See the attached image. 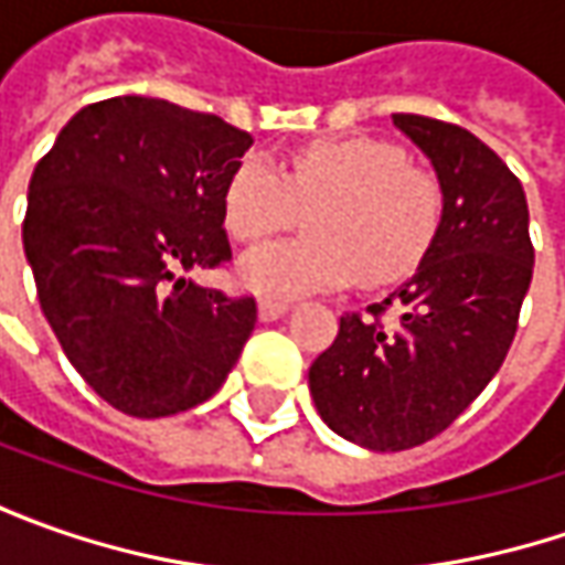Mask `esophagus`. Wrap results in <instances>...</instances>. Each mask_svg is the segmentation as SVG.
<instances>
[{"mask_svg":"<svg viewBox=\"0 0 565 565\" xmlns=\"http://www.w3.org/2000/svg\"><path fill=\"white\" fill-rule=\"evenodd\" d=\"M289 311V305L286 301H276V298H260L257 301V315H260V320H279V317Z\"/></svg>","mask_w":565,"mask_h":565,"instance_id":"esophagus-1","label":"esophagus"}]
</instances>
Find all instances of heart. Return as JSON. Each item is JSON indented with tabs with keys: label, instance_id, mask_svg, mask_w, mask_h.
<instances>
[{
	"label": "heart",
	"instance_id": "b5f03b06",
	"mask_svg": "<svg viewBox=\"0 0 565 565\" xmlns=\"http://www.w3.org/2000/svg\"><path fill=\"white\" fill-rule=\"evenodd\" d=\"M311 235L270 242L242 254L235 276L267 298L337 289L359 276L364 286H393L430 250L440 216V182L405 160L402 147L367 135L298 147L286 175L248 153L232 169L223 216L232 238L257 242L298 226Z\"/></svg>",
	"mask_w": 565,
	"mask_h": 565
}]
</instances>
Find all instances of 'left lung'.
I'll return each instance as SVG.
<instances>
[{
    "label": "left lung",
    "instance_id": "left-lung-1",
    "mask_svg": "<svg viewBox=\"0 0 565 565\" xmlns=\"http://www.w3.org/2000/svg\"><path fill=\"white\" fill-rule=\"evenodd\" d=\"M393 125L437 172L440 232L415 276L371 305L374 317L339 320L308 371L323 424L374 452L437 437L478 399L510 352L534 270L525 191L488 143L427 116L396 113ZM390 303L401 320L383 331Z\"/></svg>",
    "mask_w": 565,
    "mask_h": 565
}]
</instances>
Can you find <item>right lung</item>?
Listing matches in <instances>:
<instances>
[{
  "instance_id": "right-lung-1",
  "label": "right lung",
  "mask_w": 565,
  "mask_h": 565,
  "mask_svg": "<svg viewBox=\"0 0 565 565\" xmlns=\"http://www.w3.org/2000/svg\"><path fill=\"white\" fill-rule=\"evenodd\" d=\"M254 138L169 99L84 106L36 163L24 257L62 352L90 390L135 418L206 402L257 323L254 298L182 270L232 257L223 191Z\"/></svg>"
}]
</instances>
